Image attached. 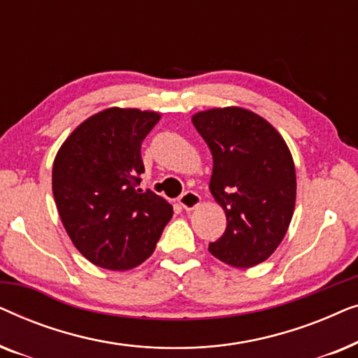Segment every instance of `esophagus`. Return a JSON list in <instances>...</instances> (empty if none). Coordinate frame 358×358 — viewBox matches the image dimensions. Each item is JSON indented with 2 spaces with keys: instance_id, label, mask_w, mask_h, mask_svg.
I'll use <instances>...</instances> for the list:
<instances>
[{
  "instance_id": "34e87169",
  "label": "esophagus",
  "mask_w": 358,
  "mask_h": 358,
  "mask_svg": "<svg viewBox=\"0 0 358 358\" xmlns=\"http://www.w3.org/2000/svg\"><path fill=\"white\" fill-rule=\"evenodd\" d=\"M200 195L197 192H192V190H187V192H184L180 197L178 199V202L180 207H182L184 210H187V212H190V210H194L197 205L200 203Z\"/></svg>"
}]
</instances>
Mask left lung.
Listing matches in <instances>:
<instances>
[{
  "label": "left lung",
  "mask_w": 358,
  "mask_h": 358,
  "mask_svg": "<svg viewBox=\"0 0 358 358\" xmlns=\"http://www.w3.org/2000/svg\"><path fill=\"white\" fill-rule=\"evenodd\" d=\"M192 124L212 151L208 187L227 215L208 251L228 266H257L282 243L295 210L290 150L266 119L241 107L197 112Z\"/></svg>",
  "instance_id": "obj_1"
}]
</instances>
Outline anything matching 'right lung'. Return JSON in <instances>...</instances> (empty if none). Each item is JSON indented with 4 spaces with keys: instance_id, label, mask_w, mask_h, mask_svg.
Here are the masks:
<instances>
[{
    "instance_id": "1",
    "label": "right lung",
    "mask_w": 358,
    "mask_h": 358,
    "mask_svg": "<svg viewBox=\"0 0 358 358\" xmlns=\"http://www.w3.org/2000/svg\"><path fill=\"white\" fill-rule=\"evenodd\" d=\"M158 112L110 107L78 125L58 150L53 197L63 227L87 261L129 271L153 254L173 217L163 197L140 189L141 141Z\"/></svg>"
}]
</instances>
